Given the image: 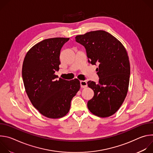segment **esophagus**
<instances>
[{"label": "esophagus", "mask_w": 153, "mask_h": 153, "mask_svg": "<svg viewBox=\"0 0 153 153\" xmlns=\"http://www.w3.org/2000/svg\"><path fill=\"white\" fill-rule=\"evenodd\" d=\"M80 83L81 88H86V87H87V86H88V84H87V82L86 81L80 80Z\"/></svg>", "instance_id": "obj_1"}]
</instances>
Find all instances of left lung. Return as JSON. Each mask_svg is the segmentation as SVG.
Masks as SVG:
<instances>
[{
	"instance_id": "1",
	"label": "left lung",
	"mask_w": 153,
	"mask_h": 153,
	"mask_svg": "<svg viewBox=\"0 0 153 153\" xmlns=\"http://www.w3.org/2000/svg\"><path fill=\"white\" fill-rule=\"evenodd\" d=\"M75 39L85 47L88 62L99 65V83L88 82L94 96L87 106L95 116L110 117L117 111L127 94L130 76L127 51L117 39L103 30L88 32Z\"/></svg>"
}]
</instances>
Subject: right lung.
I'll list each match as a JSON object with an SVG mask.
<instances>
[{
    "label": "right lung",
    "mask_w": 153,
    "mask_h": 153,
    "mask_svg": "<svg viewBox=\"0 0 153 153\" xmlns=\"http://www.w3.org/2000/svg\"><path fill=\"white\" fill-rule=\"evenodd\" d=\"M69 39L43 40L29 50L23 62L22 74L28 98L40 114L50 119L67 115L72 99L80 88L77 79H56L55 74L59 70L61 48Z\"/></svg>",
    "instance_id": "obj_1"
}]
</instances>
